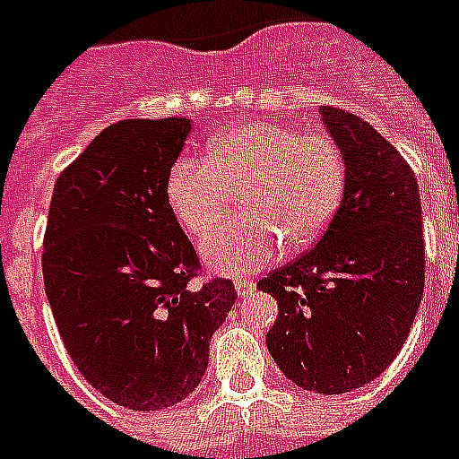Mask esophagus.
<instances>
[{
	"label": "esophagus",
	"mask_w": 459,
	"mask_h": 459,
	"mask_svg": "<svg viewBox=\"0 0 459 459\" xmlns=\"http://www.w3.org/2000/svg\"><path fill=\"white\" fill-rule=\"evenodd\" d=\"M236 290L240 298H247V295H252V290H255V281H252L250 276L236 279Z\"/></svg>",
	"instance_id": "1"
}]
</instances>
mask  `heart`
Listing matches in <instances>:
<instances>
[{"label": "heart", "mask_w": 459, "mask_h": 459, "mask_svg": "<svg viewBox=\"0 0 459 459\" xmlns=\"http://www.w3.org/2000/svg\"><path fill=\"white\" fill-rule=\"evenodd\" d=\"M348 164L324 131L286 124L238 126L209 143L204 161L178 159L166 178V202L186 233L204 236L240 193V214L219 223L202 257L219 273H245L281 250L324 236L345 195Z\"/></svg>", "instance_id": "1"}]
</instances>
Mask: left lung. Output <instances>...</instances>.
<instances>
[{"label": "left lung", "instance_id": "obj_1", "mask_svg": "<svg viewBox=\"0 0 459 459\" xmlns=\"http://www.w3.org/2000/svg\"><path fill=\"white\" fill-rule=\"evenodd\" d=\"M348 164L345 195L314 247L257 283L279 302L273 362L321 395L369 384L403 348L424 293V236L412 166L367 121L321 107Z\"/></svg>", "mask_w": 459, "mask_h": 459}]
</instances>
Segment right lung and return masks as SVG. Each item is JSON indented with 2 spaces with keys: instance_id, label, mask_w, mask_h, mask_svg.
Masks as SVG:
<instances>
[{
  "instance_id": "1",
  "label": "right lung",
  "mask_w": 459,
  "mask_h": 459,
  "mask_svg": "<svg viewBox=\"0 0 459 459\" xmlns=\"http://www.w3.org/2000/svg\"><path fill=\"white\" fill-rule=\"evenodd\" d=\"M190 118H126L54 183L45 293L68 355L92 388L135 412L186 400L209 341L236 305L229 279L193 286V243L166 202Z\"/></svg>"
}]
</instances>
